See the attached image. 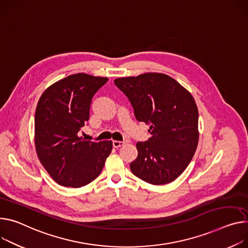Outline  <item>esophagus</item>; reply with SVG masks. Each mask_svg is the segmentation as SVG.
I'll return each instance as SVG.
<instances>
[{"label":"esophagus","mask_w":248,"mask_h":248,"mask_svg":"<svg viewBox=\"0 0 248 248\" xmlns=\"http://www.w3.org/2000/svg\"><path fill=\"white\" fill-rule=\"evenodd\" d=\"M124 144V141H119V140H114L112 141V146L116 147V148H119L121 146H123Z\"/></svg>","instance_id":"esophagus-1"}]
</instances>
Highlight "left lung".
Returning <instances> with one entry per match:
<instances>
[{
    "mask_svg": "<svg viewBox=\"0 0 248 248\" xmlns=\"http://www.w3.org/2000/svg\"><path fill=\"white\" fill-rule=\"evenodd\" d=\"M127 97L134 117L149 125L151 137L137 143L139 155L130 170L153 185L170 183L191 162L198 145V108L192 95L176 80L161 73L116 79Z\"/></svg>",
    "mask_w": 248,
    "mask_h": 248,
    "instance_id": "obj_1",
    "label": "left lung"
}]
</instances>
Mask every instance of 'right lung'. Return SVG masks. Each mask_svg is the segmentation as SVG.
<instances>
[{
  "mask_svg": "<svg viewBox=\"0 0 248 248\" xmlns=\"http://www.w3.org/2000/svg\"><path fill=\"white\" fill-rule=\"evenodd\" d=\"M108 78L78 73L44 92L34 118L35 148L40 163L56 183L80 188L101 173L111 141H89L78 137L89 121L92 99Z\"/></svg>",
  "mask_w": 248,
  "mask_h": 248,
  "instance_id": "right-lung-1",
  "label": "right lung"
}]
</instances>
